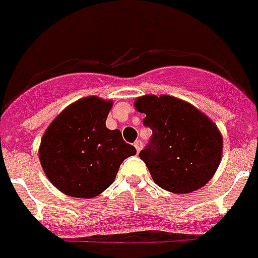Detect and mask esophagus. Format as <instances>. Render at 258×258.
Wrapping results in <instances>:
<instances>
[{"label": "esophagus", "instance_id": "obj_1", "mask_svg": "<svg viewBox=\"0 0 258 258\" xmlns=\"http://www.w3.org/2000/svg\"><path fill=\"white\" fill-rule=\"evenodd\" d=\"M135 148H136L137 152H140L141 148H143V141L136 140V143H135Z\"/></svg>", "mask_w": 258, "mask_h": 258}]
</instances>
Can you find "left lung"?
<instances>
[{
  "label": "left lung",
  "mask_w": 258,
  "mask_h": 258,
  "mask_svg": "<svg viewBox=\"0 0 258 258\" xmlns=\"http://www.w3.org/2000/svg\"><path fill=\"white\" fill-rule=\"evenodd\" d=\"M151 127L140 158L156 185L171 193H190L214 177L222 160L223 139L205 114L168 95H145L135 102Z\"/></svg>",
  "instance_id": "1"
}]
</instances>
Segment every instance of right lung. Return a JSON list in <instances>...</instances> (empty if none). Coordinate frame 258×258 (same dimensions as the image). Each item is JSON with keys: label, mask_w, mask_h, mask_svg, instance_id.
<instances>
[{"label": "right lung", "mask_w": 258, "mask_h": 258, "mask_svg": "<svg viewBox=\"0 0 258 258\" xmlns=\"http://www.w3.org/2000/svg\"><path fill=\"white\" fill-rule=\"evenodd\" d=\"M111 100L87 96L68 106L44 132L39 160L46 177L71 197L91 199L106 190L136 148L121 132L106 127Z\"/></svg>", "instance_id": "obj_1"}]
</instances>
